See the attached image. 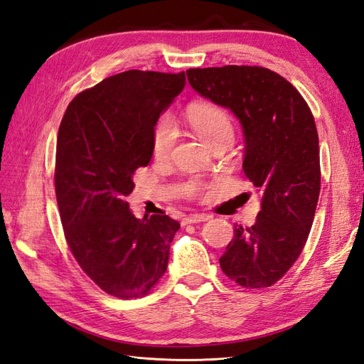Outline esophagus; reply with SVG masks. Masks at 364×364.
I'll list each match as a JSON object with an SVG mask.
<instances>
[{
    "label": "esophagus",
    "instance_id": "esophagus-1",
    "mask_svg": "<svg viewBox=\"0 0 364 364\" xmlns=\"http://www.w3.org/2000/svg\"><path fill=\"white\" fill-rule=\"evenodd\" d=\"M208 215H190L187 218H183L182 224H196V223H203L208 220Z\"/></svg>",
    "mask_w": 364,
    "mask_h": 364
}]
</instances>
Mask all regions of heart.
Segmentation results:
<instances>
[{
  "label": "heart",
  "mask_w": 364,
  "mask_h": 364,
  "mask_svg": "<svg viewBox=\"0 0 364 364\" xmlns=\"http://www.w3.org/2000/svg\"><path fill=\"white\" fill-rule=\"evenodd\" d=\"M188 123L193 131L203 140L207 146L220 139L233 136V123L230 115L223 107L213 104H196L188 109ZM177 140V126L171 117H161L151 135L152 154L157 159H165L171 152Z\"/></svg>",
  "instance_id": "heart-1"
}]
</instances>
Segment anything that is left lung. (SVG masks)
Returning a JSON list of instances; mask_svg holds the SVG:
<instances>
[{"instance_id":"8db88e82","label":"left lung","mask_w":364,"mask_h":364,"mask_svg":"<svg viewBox=\"0 0 364 364\" xmlns=\"http://www.w3.org/2000/svg\"><path fill=\"white\" fill-rule=\"evenodd\" d=\"M187 77L195 92L240 121L243 169L260 195L255 224L235 225L221 269L245 288L271 287L301 255L318 205L319 139L311 110L268 68H191Z\"/></svg>"}]
</instances>
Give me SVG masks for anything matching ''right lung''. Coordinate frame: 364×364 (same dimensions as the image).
Wrapping results in <instances>:
<instances>
[{
    "mask_svg": "<svg viewBox=\"0 0 364 364\" xmlns=\"http://www.w3.org/2000/svg\"><path fill=\"white\" fill-rule=\"evenodd\" d=\"M185 84L183 71L129 70L79 93L62 118L54 182L65 238L112 296L148 294L168 268L181 224L168 215L136 220L126 196L152 157V129Z\"/></svg>",
    "mask_w": 364,
    "mask_h": 364,
    "instance_id": "add662e5",
    "label": "right lung"
}]
</instances>
